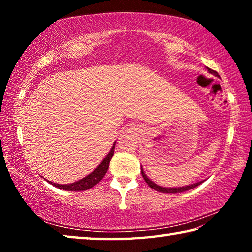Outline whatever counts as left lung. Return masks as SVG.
<instances>
[{
	"instance_id": "left-lung-1",
	"label": "left lung",
	"mask_w": 252,
	"mask_h": 252,
	"mask_svg": "<svg viewBox=\"0 0 252 252\" xmlns=\"http://www.w3.org/2000/svg\"><path fill=\"white\" fill-rule=\"evenodd\" d=\"M207 70H208L209 73H211V74L218 76V78H219V74L217 73L216 71L209 69V67H207ZM141 173H142V177H143V179H144V181H146V182L148 183L149 187L152 188L153 190L159 191V192H162V193H180V192H185V191H188V190H190V189H193V188L198 187V186L200 185V183L203 182V181H200V182H197V183H193V185H189V186H186V187L167 188V187H161V186H159V185H157V183H155L153 181H151L150 179H149V178L147 177V174L144 173L142 168H141Z\"/></svg>"
}]
</instances>
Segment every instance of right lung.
Listing matches in <instances>:
<instances>
[{"mask_svg":"<svg viewBox=\"0 0 252 252\" xmlns=\"http://www.w3.org/2000/svg\"><path fill=\"white\" fill-rule=\"evenodd\" d=\"M114 147H116V142H114L113 147L111 148L110 152L105 156L103 161H102L101 163L97 165L94 171H92L90 174H89V176L84 177L83 179H81V180L73 182V183H70V185H58V183H54L51 181H49V183H51V185L54 187L59 188V189L67 190V191H84V190L90 189V188H92V187H94L96 183H99L102 180V178L105 176L106 171H108L110 161H111V159H112V156L114 153Z\"/></svg>","mask_w":252,"mask_h":252,"instance_id":"right-lung-1","label":"right lung"}]
</instances>
